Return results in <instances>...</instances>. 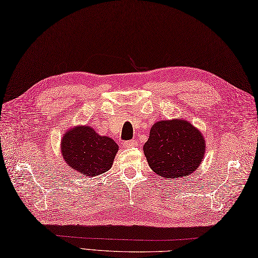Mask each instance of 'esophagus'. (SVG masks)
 Instances as JSON below:
<instances>
[{
	"instance_id": "34e87169",
	"label": "esophagus",
	"mask_w": 258,
	"mask_h": 258,
	"mask_svg": "<svg viewBox=\"0 0 258 258\" xmlns=\"http://www.w3.org/2000/svg\"><path fill=\"white\" fill-rule=\"evenodd\" d=\"M137 146V141L136 140H129V141H124L123 142V147L124 148H134Z\"/></svg>"
}]
</instances>
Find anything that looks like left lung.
Returning a JSON list of instances; mask_svg holds the SVG:
<instances>
[{
	"label": "left lung",
	"mask_w": 258,
	"mask_h": 258,
	"mask_svg": "<svg viewBox=\"0 0 258 258\" xmlns=\"http://www.w3.org/2000/svg\"><path fill=\"white\" fill-rule=\"evenodd\" d=\"M205 139L184 120H164L152 125L143 146L150 167L159 176L177 178L196 171L205 154Z\"/></svg>",
	"instance_id": "left-lung-1"
}]
</instances>
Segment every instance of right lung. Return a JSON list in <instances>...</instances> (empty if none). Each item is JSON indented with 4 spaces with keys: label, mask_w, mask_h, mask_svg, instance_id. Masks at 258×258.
I'll return each instance as SVG.
<instances>
[{
    "label": "right lung",
    "mask_w": 258,
    "mask_h": 258,
    "mask_svg": "<svg viewBox=\"0 0 258 258\" xmlns=\"http://www.w3.org/2000/svg\"><path fill=\"white\" fill-rule=\"evenodd\" d=\"M62 155L69 166L85 176H97L109 171L118 151L117 143L100 137L91 127L79 125L64 135Z\"/></svg>",
    "instance_id": "right-lung-1"
}]
</instances>
